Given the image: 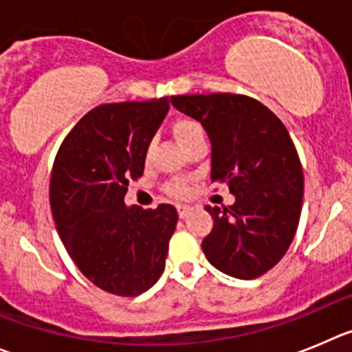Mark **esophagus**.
<instances>
[{"label":"esophagus","mask_w":352,"mask_h":352,"mask_svg":"<svg viewBox=\"0 0 352 352\" xmlns=\"http://www.w3.org/2000/svg\"><path fill=\"white\" fill-rule=\"evenodd\" d=\"M191 210H192L191 205H179V207H177V212H179L180 217H188V214Z\"/></svg>","instance_id":"1"}]
</instances>
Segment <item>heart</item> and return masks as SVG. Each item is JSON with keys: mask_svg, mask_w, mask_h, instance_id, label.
Masks as SVG:
<instances>
[{"mask_svg": "<svg viewBox=\"0 0 352 352\" xmlns=\"http://www.w3.org/2000/svg\"><path fill=\"white\" fill-rule=\"evenodd\" d=\"M204 131L201 126L198 124L196 121H191V119H182V121H177L175 126H173V133H175L177 140L180 142V145L184 142H188L192 135L196 133ZM151 153H153V144H148L147 148H145V160L151 157ZM166 192L172 196H177V198H182V196L188 195V184L184 182V180H172V182L166 184Z\"/></svg>", "mask_w": 352, "mask_h": 352, "instance_id": "heart-1", "label": "heart"}]
</instances>
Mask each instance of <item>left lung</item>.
Instances as JSON below:
<instances>
[{
	"label": "left lung",
	"instance_id": "left-lung-1",
	"mask_svg": "<svg viewBox=\"0 0 352 352\" xmlns=\"http://www.w3.org/2000/svg\"><path fill=\"white\" fill-rule=\"evenodd\" d=\"M177 110L201 122L212 144V182L228 184L230 207H210L214 228L201 242L217 270L256 278L274 268L298 228L303 170L283 121L243 94H182Z\"/></svg>",
	"mask_w": 352,
	"mask_h": 352
}]
</instances>
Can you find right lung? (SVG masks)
Returning a JSON list of instances; mask_svg holds the SVG:
<instances>
[{"label": "right lung", "instance_id": "1", "mask_svg": "<svg viewBox=\"0 0 352 352\" xmlns=\"http://www.w3.org/2000/svg\"><path fill=\"white\" fill-rule=\"evenodd\" d=\"M168 107L166 96L96 107L66 135L52 164L50 210L61 242L94 286L117 296L156 284L179 219L170 204L124 205Z\"/></svg>", "mask_w": 352, "mask_h": 352}]
</instances>
